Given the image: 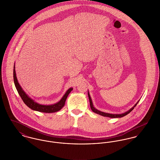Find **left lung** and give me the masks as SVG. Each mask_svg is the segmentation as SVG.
<instances>
[{
    "label": "left lung",
    "instance_id": "obj_1",
    "mask_svg": "<svg viewBox=\"0 0 160 160\" xmlns=\"http://www.w3.org/2000/svg\"><path fill=\"white\" fill-rule=\"evenodd\" d=\"M88 96H89V102H90V106H91V108L92 111L93 112H94L95 113H97V114H100L101 116H105V117H109V118H121V117H123L126 115H127L128 114H129L134 108V107H136L137 103H138L139 100L137 102V103L134 105V106L133 107H132L131 109H129L128 111H127L126 112L124 113H121V114H111V113H105V112H102L101 111H99L97 109H96L94 107H93V103H92V101L91 97L90 96V93L88 91Z\"/></svg>",
    "mask_w": 160,
    "mask_h": 160
}]
</instances>
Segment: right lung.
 <instances>
[{"label":"right lung","instance_id":"1","mask_svg":"<svg viewBox=\"0 0 160 160\" xmlns=\"http://www.w3.org/2000/svg\"><path fill=\"white\" fill-rule=\"evenodd\" d=\"M13 80L16 89L18 92L20 96L23 100L24 103L31 110L34 111H38L42 113H55L59 110H60L65 105L66 100L68 96L69 93L73 89L72 88H71L67 90L66 93L64 94L63 97L60 99V100L56 103L52 105H42L37 103L34 100H32L31 97H29L27 93L23 91L22 88L20 86L18 81L17 80L16 71H15V66L13 67Z\"/></svg>","mask_w":160,"mask_h":160}]
</instances>
